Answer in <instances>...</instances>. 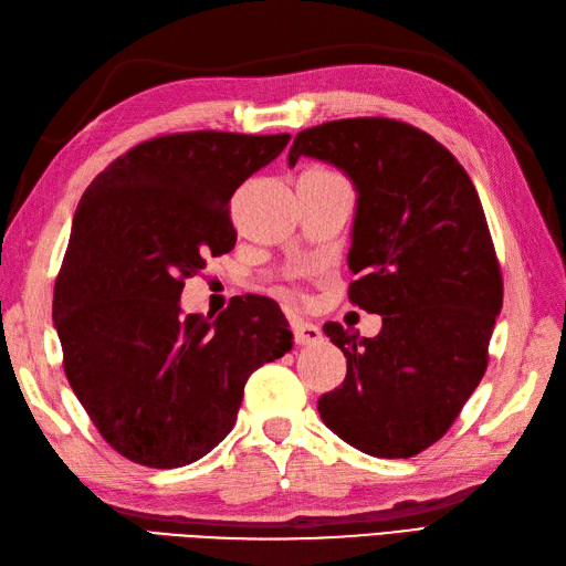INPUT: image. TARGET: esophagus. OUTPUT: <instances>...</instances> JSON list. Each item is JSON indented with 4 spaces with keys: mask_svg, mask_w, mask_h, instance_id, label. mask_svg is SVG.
Here are the masks:
<instances>
[{
    "mask_svg": "<svg viewBox=\"0 0 566 566\" xmlns=\"http://www.w3.org/2000/svg\"><path fill=\"white\" fill-rule=\"evenodd\" d=\"M293 335H295V343L297 345H318L324 340V335H321V328L314 324H307V321H293Z\"/></svg>",
    "mask_w": 566,
    "mask_h": 566,
    "instance_id": "34e87169",
    "label": "esophagus"
}]
</instances>
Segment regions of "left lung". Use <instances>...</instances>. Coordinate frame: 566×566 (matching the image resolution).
I'll return each mask as SVG.
<instances>
[{
	"mask_svg": "<svg viewBox=\"0 0 566 566\" xmlns=\"http://www.w3.org/2000/svg\"><path fill=\"white\" fill-rule=\"evenodd\" d=\"M338 166L357 188L349 302L384 316L376 338L328 321L343 384L318 415L349 446L386 460L431 448L488 366L502 273L464 166L436 137L395 118L328 120L297 133L287 161Z\"/></svg>",
	"mask_w": 566,
	"mask_h": 566,
	"instance_id": "8db88e82",
	"label": "left lung"
}]
</instances>
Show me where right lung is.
<instances>
[{"label": "right lung", "instance_id": "right-lung-1", "mask_svg": "<svg viewBox=\"0 0 566 566\" xmlns=\"http://www.w3.org/2000/svg\"><path fill=\"white\" fill-rule=\"evenodd\" d=\"M281 135L192 130L130 147L90 182L54 285L69 384L126 460L176 469L231 433L242 390L293 333L269 297L217 318L180 314L186 279L235 248L231 197L276 159Z\"/></svg>", "mask_w": 566, "mask_h": 566}]
</instances>
